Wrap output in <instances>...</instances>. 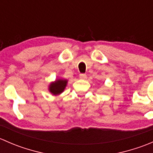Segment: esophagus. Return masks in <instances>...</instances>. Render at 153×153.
Here are the masks:
<instances>
[{
  "mask_svg": "<svg viewBox=\"0 0 153 153\" xmlns=\"http://www.w3.org/2000/svg\"><path fill=\"white\" fill-rule=\"evenodd\" d=\"M79 78L81 80H86L87 78V76H86V74H81L79 75Z\"/></svg>",
  "mask_w": 153,
  "mask_h": 153,
  "instance_id": "1",
  "label": "esophagus"
}]
</instances>
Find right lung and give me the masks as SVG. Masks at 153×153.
<instances>
[{"mask_svg":"<svg viewBox=\"0 0 153 153\" xmlns=\"http://www.w3.org/2000/svg\"><path fill=\"white\" fill-rule=\"evenodd\" d=\"M68 80L64 78H57L55 81L49 84L48 90L52 95H59L62 93L67 85Z\"/></svg>","mask_w":153,"mask_h":153,"instance_id":"obj_1","label":"right lung"}]
</instances>
